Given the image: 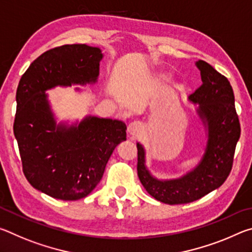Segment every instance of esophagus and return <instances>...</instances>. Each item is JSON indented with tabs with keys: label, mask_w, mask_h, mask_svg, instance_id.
<instances>
[{
	"label": "esophagus",
	"mask_w": 252,
	"mask_h": 252,
	"mask_svg": "<svg viewBox=\"0 0 252 252\" xmlns=\"http://www.w3.org/2000/svg\"><path fill=\"white\" fill-rule=\"evenodd\" d=\"M127 134L131 136H139L143 132V126L140 122L135 121L127 126Z\"/></svg>",
	"instance_id": "obj_1"
}]
</instances>
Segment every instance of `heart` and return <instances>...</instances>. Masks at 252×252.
Here are the masks:
<instances>
[{"label":"heart","instance_id":"heart-1","mask_svg":"<svg viewBox=\"0 0 252 252\" xmlns=\"http://www.w3.org/2000/svg\"><path fill=\"white\" fill-rule=\"evenodd\" d=\"M170 79V76H168L167 74H160L159 75V80L160 81H168Z\"/></svg>","mask_w":252,"mask_h":252}]
</instances>
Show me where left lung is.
I'll return each mask as SVG.
<instances>
[{"label": "left lung", "mask_w": 252, "mask_h": 252, "mask_svg": "<svg viewBox=\"0 0 252 252\" xmlns=\"http://www.w3.org/2000/svg\"><path fill=\"white\" fill-rule=\"evenodd\" d=\"M202 85L189 96L206 131V146L198 164L174 179H159L147 167L143 144L138 148V177L144 189L158 201L167 204L193 202L223 185L231 171L234 150L240 138V123L234 95L228 79L207 62H195Z\"/></svg>", "instance_id": "left-lung-1"}]
</instances>
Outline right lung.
<instances>
[{"instance_id": "obj_1", "label": "right lung", "mask_w": 252, "mask_h": 252, "mask_svg": "<svg viewBox=\"0 0 252 252\" xmlns=\"http://www.w3.org/2000/svg\"><path fill=\"white\" fill-rule=\"evenodd\" d=\"M103 57L101 49L87 44L59 46L34 60L19 82L13 131L24 176L52 198L72 201L91 193L114 149L126 140V123L116 119L89 114L58 122L45 93L95 84Z\"/></svg>"}]
</instances>
